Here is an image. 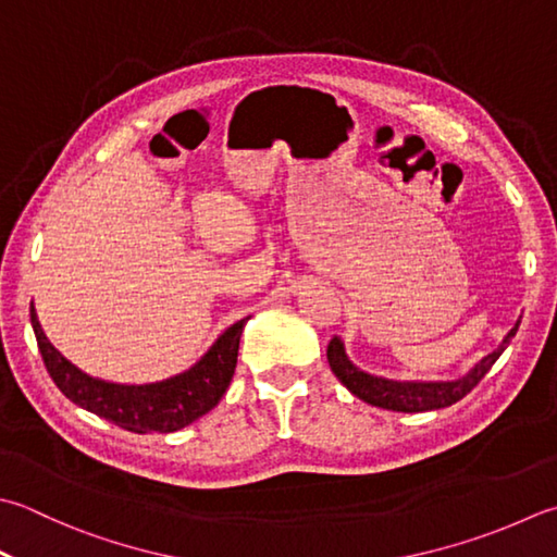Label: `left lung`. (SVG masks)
Wrapping results in <instances>:
<instances>
[{
    "label": "left lung",
    "instance_id": "obj_1",
    "mask_svg": "<svg viewBox=\"0 0 557 557\" xmlns=\"http://www.w3.org/2000/svg\"><path fill=\"white\" fill-rule=\"evenodd\" d=\"M517 331H519V323L507 333L503 345H499L493 355H487L481 364H475L471 374L459 381H442V384H416V381H410V384H400V381H388V379L359 372L350 359L345 357V350L337 337L329 343V364L333 369V374L341 379L357 398H362L364 403H372L376 408H386L396 412L440 410L446 406H454L456 400H461L463 396L471 394L478 384H481V379L490 372V367L497 362V357L505 352V347L511 343V337L517 335Z\"/></svg>",
    "mask_w": 557,
    "mask_h": 557
}]
</instances>
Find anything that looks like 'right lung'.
I'll use <instances>...</instances> for the list:
<instances>
[{"label":"right lung","mask_w":557,"mask_h":557,"mask_svg":"<svg viewBox=\"0 0 557 557\" xmlns=\"http://www.w3.org/2000/svg\"><path fill=\"white\" fill-rule=\"evenodd\" d=\"M246 321L248 319H242L232 329H226L220 341L210 347V352L188 372L159 381V384L120 386L86 376L67 362L50 345L38 323L36 309L30 307L33 333H36L38 350L54 386L79 408L135 434L176 432L202 418L220 403L234 376L238 343H242Z\"/></svg>","instance_id":"obj_1"}]
</instances>
